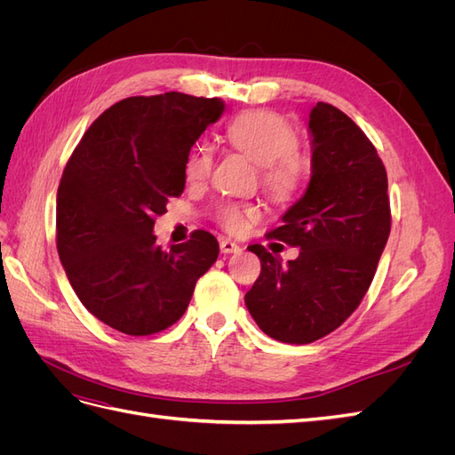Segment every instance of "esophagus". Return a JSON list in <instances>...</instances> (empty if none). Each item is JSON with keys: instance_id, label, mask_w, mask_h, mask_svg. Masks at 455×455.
Here are the masks:
<instances>
[{"instance_id": "esophagus-1", "label": "esophagus", "mask_w": 455, "mask_h": 455, "mask_svg": "<svg viewBox=\"0 0 455 455\" xmlns=\"http://www.w3.org/2000/svg\"><path fill=\"white\" fill-rule=\"evenodd\" d=\"M220 251H222L224 254H235V252H241V246L235 241L224 239V241H220Z\"/></svg>"}]
</instances>
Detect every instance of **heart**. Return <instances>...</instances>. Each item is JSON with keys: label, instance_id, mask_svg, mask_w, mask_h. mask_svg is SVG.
Masks as SVG:
<instances>
[{"label": "heart", "instance_id": "1", "mask_svg": "<svg viewBox=\"0 0 455 455\" xmlns=\"http://www.w3.org/2000/svg\"><path fill=\"white\" fill-rule=\"evenodd\" d=\"M228 142L259 167V180L266 194L279 201H292L306 186L311 161L298 148V132L284 117L251 109L237 116L226 131ZM212 171V151L209 146H197L186 163L189 180H203ZM259 212L251 204L226 203L218 206L216 218L229 233H244L258 220Z\"/></svg>", "mask_w": 455, "mask_h": 455}]
</instances>
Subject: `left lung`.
<instances>
[{"mask_svg": "<svg viewBox=\"0 0 455 455\" xmlns=\"http://www.w3.org/2000/svg\"><path fill=\"white\" fill-rule=\"evenodd\" d=\"M309 134V186L266 235L298 246V258L283 264L251 244L261 271L244 296L269 338L296 346L324 338L359 307L391 231L387 172L368 136L326 102L311 109Z\"/></svg>", "mask_w": 455, "mask_h": 455, "instance_id": "1", "label": "left lung"}]
</instances>
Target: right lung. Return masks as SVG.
Wrapping results in <instances>:
<instances>
[{
	"instance_id": "right-lung-1",
	"label": "right lung",
	"mask_w": 455,
	"mask_h": 455,
	"mask_svg": "<svg viewBox=\"0 0 455 455\" xmlns=\"http://www.w3.org/2000/svg\"><path fill=\"white\" fill-rule=\"evenodd\" d=\"M220 99L131 96L108 108L68 159L57 194V249L89 313L129 336L172 326L214 264L212 233L161 249L156 218L182 196L189 149L224 114Z\"/></svg>"
}]
</instances>
